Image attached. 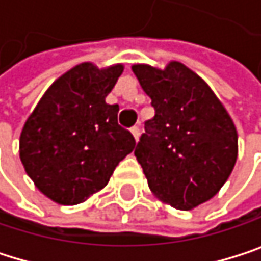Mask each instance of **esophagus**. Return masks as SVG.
I'll use <instances>...</instances> for the list:
<instances>
[{
    "label": "esophagus",
    "instance_id": "esophagus-1",
    "mask_svg": "<svg viewBox=\"0 0 261 261\" xmlns=\"http://www.w3.org/2000/svg\"><path fill=\"white\" fill-rule=\"evenodd\" d=\"M132 135H133V138L138 141L139 139V135H141V129H139V126H133L132 128Z\"/></svg>",
    "mask_w": 261,
    "mask_h": 261
}]
</instances>
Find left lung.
<instances>
[{
  "label": "left lung",
  "mask_w": 261,
  "mask_h": 261,
  "mask_svg": "<svg viewBox=\"0 0 261 261\" xmlns=\"http://www.w3.org/2000/svg\"><path fill=\"white\" fill-rule=\"evenodd\" d=\"M132 70L156 111L135 156L159 200L194 210L213 199L234 170L236 125L211 87L182 62L165 68L135 64Z\"/></svg>",
  "instance_id": "obj_1"
}]
</instances>
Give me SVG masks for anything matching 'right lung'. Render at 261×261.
<instances>
[{
  "label": "right lung",
  "mask_w": 261,
  "mask_h": 261,
  "mask_svg": "<svg viewBox=\"0 0 261 261\" xmlns=\"http://www.w3.org/2000/svg\"><path fill=\"white\" fill-rule=\"evenodd\" d=\"M123 71L82 62L42 94L19 136V159L35 187L59 205H77L100 191L136 141L105 102Z\"/></svg>",
  "instance_id": "add662e5"
}]
</instances>
